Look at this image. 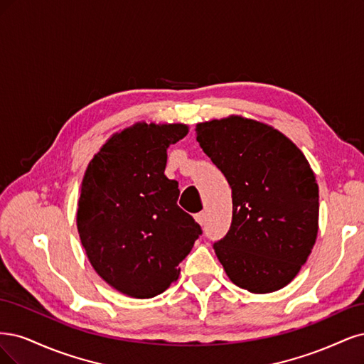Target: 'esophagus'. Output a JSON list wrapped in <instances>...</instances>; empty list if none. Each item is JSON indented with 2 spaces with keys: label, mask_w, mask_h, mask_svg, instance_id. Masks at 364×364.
Returning <instances> with one entry per match:
<instances>
[{
  "label": "esophagus",
  "mask_w": 364,
  "mask_h": 364,
  "mask_svg": "<svg viewBox=\"0 0 364 364\" xmlns=\"http://www.w3.org/2000/svg\"><path fill=\"white\" fill-rule=\"evenodd\" d=\"M195 220L198 222L199 225H204V224H205V213H204V212L196 213V215H195Z\"/></svg>",
  "instance_id": "1"
}]
</instances>
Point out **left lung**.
<instances>
[{"label":"left lung","instance_id":"left-lung-1","mask_svg":"<svg viewBox=\"0 0 364 364\" xmlns=\"http://www.w3.org/2000/svg\"><path fill=\"white\" fill-rule=\"evenodd\" d=\"M196 140L231 187V227L213 245L228 278L251 293L283 289L318 237L319 187L309 160L274 127L236 114L198 124Z\"/></svg>","mask_w":364,"mask_h":364}]
</instances>
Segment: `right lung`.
I'll return each instance as SVG.
<instances>
[{
    "instance_id": "add662e5",
    "label": "right lung",
    "mask_w": 364,
    "mask_h": 364,
    "mask_svg": "<svg viewBox=\"0 0 364 364\" xmlns=\"http://www.w3.org/2000/svg\"><path fill=\"white\" fill-rule=\"evenodd\" d=\"M187 133L184 124L136 122L101 146L81 181V245L97 274L127 296L165 291L203 232L165 175L166 149Z\"/></svg>"
}]
</instances>
